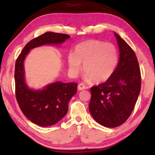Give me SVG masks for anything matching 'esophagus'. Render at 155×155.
I'll use <instances>...</instances> for the list:
<instances>
[{
	"label": "esophagus",
	"instance_id": "obj_1",
	"mask_svg": "<svg viewBox=\"0 0 155 155\" xmlns=\"http://www.w3.org/2000/svg\"><path fill=\"white\" fill-rule=\"evenodd\" d=\"M85 89H86V87L83 83H80V84H78V89L79 91Z\"/></svg>",
	"mask_w": 155,
	"mask_h": 155
}]
</instances>
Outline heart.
Returning a JSON list of instances; mask_svg holds the SVG:
<instances>
[{
  "label": "heart",
  "instance_id": "heart-1",
  "mask_svg": "<svg viewBox=\"0 0 155 155\" xmlns=\"http://www.w3.org/2000/svg\"><path fill=\"white\" fill-rule=\"evenodd\" d=\"M67 61L72 75L78 74L83 64L85 79L100 83L113 74L117 64L118 54L112 44L92 39L78 44L74 54H68Z\"/></svg>",
  "mask_w": 155,
  "mask_h": 155
}]
</instances>
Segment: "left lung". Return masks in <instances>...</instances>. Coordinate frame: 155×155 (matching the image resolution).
Here are the masks:
<instances>
[{
  "instance_id": "left-lung-1",
  "label": "left lung",
  "mask_w": 155,
  "mask_h": 155,
  "mask_svg": "<svg viewBox=\"0 0 155 155\" xmlns=\"http://www.w3.org/2000/svg\"><path fill=\"white\" fill-rule=\"evenodd\" d=\"M120 50L117 66L105 83L91 88L89 108L97 122L116 128L128 119L134 110L141 88L138 62L132 48L115 33Z\"/></svg>"
}]
</instances>
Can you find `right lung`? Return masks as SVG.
Here are the masks:
<instances>
[{"label":"right lung","instance_id":"add662e5","mask_svg":"<svg viewBox=\"0 0 155 155\" xmlns=\"http://www.w3.org/2000/svg\"><path fill=\"white\" fill-rule=\"evenodd\" d=\"M70 38L67 34L46 32L29 41L15 62V96L25 117L40 126H52L65 116L68 103L77 92V83L56 82L41 91L29 89L24 80L23 61L29 50L45 44H59Z\"/></svg>","mask_w":155,"mask_h":155}]
</instances>
